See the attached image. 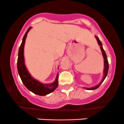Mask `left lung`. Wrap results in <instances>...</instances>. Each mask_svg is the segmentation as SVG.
Listing matches in <instances>:
<instances>
[{
    "instance_id": "left-lung-1",
    "label": "left lung",
    "mask_w": 124,
    "mask_h": 124,
    "mask_svg": "<svg viewBox=\"0 0 124 124\" xmlns=\"http://www.w3.org/2000/svg\"><path fill=\"white\" fill-rule=\"evenodd\" d=\"M95 38H96V39H97V42H98V45H99V46H100L101 50V52H102V56H103V57H104V77H103V78H102V81H101V82L99 83V84L97 85V86H94V87H91V88H85L86 89H87V90H94V89H96L98 88V87H99L100 86V85L101 84V83H102V82H103V81L104 80L105 78H106V76H107V73H108V60H107V55H106V52H105V51L104 50L103 48H102V43H101V41L99 39L98 37H97V36H95Z\"/></svg>"
}]
</instances>
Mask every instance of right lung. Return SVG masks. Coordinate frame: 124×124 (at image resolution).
<instances>
[{"label": "right lung", "instance_id": "right-lung-1", "mask_svg": "<svg viewBox=\"0 0 124 124\" xmlns=\"http://www.w3.org/2000/svg\"><path fill=\"white\" fill-rule=\"evenodd\" d=\"M32 28L30 27L26 31V33L24 35L23 41L19 48L18 54V60H17V70L18 74L22 79V82L24 86L29 90L35 94L41 96H44L49 94L51 92H53L58 86V76L59 74H57L56 79L54 82L50 84H43L41 82L33 78L29 72L27 71L24 64V47L25 41L27 33Z\"/></svg>", "mask_w": 124, "mask_h": 124}]
</instances>
